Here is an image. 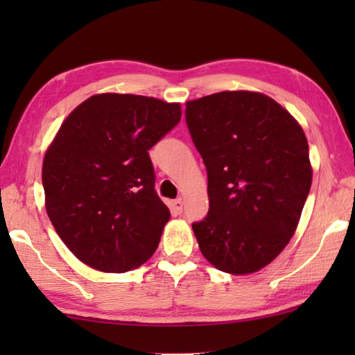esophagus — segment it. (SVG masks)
Segmentation results:
<instances>
[{"label":"esophagus","mask_w":355,"mask_h":355,"mask_svg":"<svg viewBox=\"0 0 355 355\" xmlns=\"http://www.w3.org/2000/svg\"><path fill=\"white\" fill-rule=\"evenodd\" d=\"M172 208H173V211L175 213H182L183 211V200L182 199H175L172 202Z\"/></svg>","instance_id":"esophagus-1"}]
</instances>
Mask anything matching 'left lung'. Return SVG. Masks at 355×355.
<instances>
[{
	"label": "left lung",
	"mask_w": 355,
	"mask_h": 355,
	"mask_svg": "<svg viewBox=\"0 0 355 355\" xmlns=\"http://www.w3.org/2000/svg\"><path fill=\"white\" fill-rule=\"evenodd\" d=\"M186 125L208 173V214L192 224L203 257L228 274L260 271L290 243L310 192L304 130L249 91L188 101Z\"/></svg>",
	"instance_id": "obj_1"
}]
</instances>
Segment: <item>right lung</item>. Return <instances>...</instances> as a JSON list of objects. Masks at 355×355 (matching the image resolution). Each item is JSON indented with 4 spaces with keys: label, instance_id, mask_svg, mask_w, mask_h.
Returning <instances> with one entry per match:
<instances>
[{
    "label": "right lung",
    "instance_id": "1",
    "mask_svg": "<svg viewBox=\"0 0 355 355\" xmlns=\"http://www.w3.org/2000/svg\"><path fill=\"white\" fill-rule=\"evenodd\" d=\"M180 119V103L98 94L64 120L42 183L48 218L78 260L127 272L153 255L171 213L155 191L148 150Z\"/></svg>",
    "mask_w": 355,
    "mask_h": 355
}]
</instances>
